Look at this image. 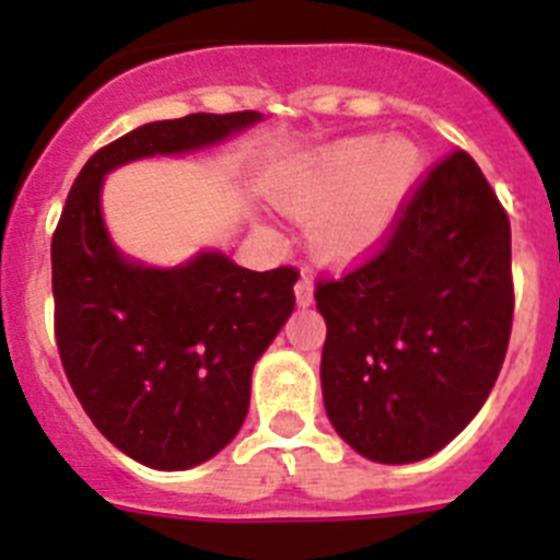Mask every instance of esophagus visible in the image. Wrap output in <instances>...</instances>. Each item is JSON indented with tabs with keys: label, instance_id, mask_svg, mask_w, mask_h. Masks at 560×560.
<instances>
[{
	"label": "esophagus",
	"instance_id": "34e87169",
	"mask_svg": "<svg viewBox=\"0 0 560 560\" xmlns=\"http://www.w3.org/2000/svg\"><path fill=\"white\" fill-rule=\"evenodd\" d=\"M294 294H296V305L308 308V305L314 303V280H311L308 275L300 277V280H296V285H294Z\"/></svg>",
	"mask_w": 560,
	"mask_h": 560
}]
</instances>
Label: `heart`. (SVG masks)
<instances>
[{
    "label": "heart",
    "instance_id": "b5f03b06",
    "mask_svg": "<svg viewBox=\"0 0 560 560\" xmlns=\"http://www.w3.org/2000/svg\"><path fill=\"white\" fill-rule=\"evenodd\" d=\"M427 171L412 137L361 133L291 162L269 199L305 221V244L325 264H353L387 244Z\"/></svg>",
    "mask_w": 560,
    "mask_h": 560
}]
</instances>
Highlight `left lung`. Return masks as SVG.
Masks as SVG:
<instances>
[{
  "label": "left lung",
  "mask_w": 560,
  "mask_h": 560,
  "mask_svg": "<svg viewBox=\"0 0 560 560\" xmlns=\"http://www.w3.org/2000/svg\"><path fill=\"white\" fill-rule=\"evenodd\" d=\"M314 296L336 434L387 465L452 443L491 395L513 325L511 221L477 162H440L387 246Z\"/></svg>",
  "instance_id": "8db88e82"
}]
</instances>
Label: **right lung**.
Segmentation results:
<instances>
[{
    "instance_id": "right-lung-1",
    "label": "right lung",
    "mask_w": 560,
    "mask_h": 560,
    "mask_svg": "<svg viewBox=\"0 0 560 560\" xmlns=\"http://www.w3.org/2000/svg\"><path fill=\"white\" fill-rule=\"evenodd\" d=\"M260 120L187 114L133 128L83 165L52 235L69 384L103 438L156 471L207 463L241 432L252 370L294 311L300 275L244 269L219 249L171 269L140 264L108 235L103 182L128 162L215 148Z\"/></svg>"
}]
</instances>
